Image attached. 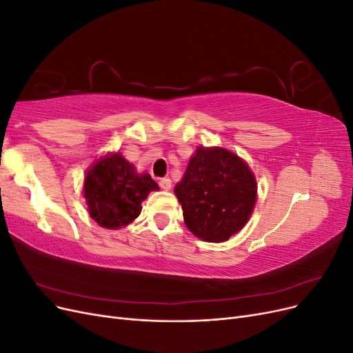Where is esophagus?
<instances>
[{"label": "esophagus", "mask_w": 353, "mask_h": 353, "mask_svg": "<svg viewBox=\"0 0 353 353\" xmlns=\"http://www.w3.org/2000/svg\"><path fill=\"white\" fill-rule=\"evenodd\" d=\"M159 185H160V188H162V190L169 191L170 188H172V181H170L169 178H162V179L159 181Z\"/></svg>", "instance_id": "34e87169"}]
</instances>
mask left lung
Segmentation results:
<instances>
[{
    "instance_id": "1",
    "label": "left lung",
    "mask_w": 353,
    "mask_h": 353,
    "mask_svg": "<svg viewBox=\"0 0 353 353\" xmlns=\"http://www.w3.org/2000/svg\"><path fill=\"white\" fill-rule=\"evenodd\" d=\"M175 196L187 228L201 240L222 243L250 219L258 184L237 154L222 147H197Z\"/></svg>"
}]
</instances>
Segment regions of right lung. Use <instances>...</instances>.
<instances>
[{"label":"right lung","mask_w":353,"mask_h":353,"mask_svg":"<svg viewBox=\"0 0 353 353\" xmlns=\"http://www.w3.org/2000/svg\"><path fill=\"white\" fill-rule=\"evenodd\" d=\"M159 185L148 174H138L121 153L94 162L83 179V197L90 216L103 228L126 227L141 213V203Z\"/></svg>","instance_id":"right-lung-1"}]
</instances>
